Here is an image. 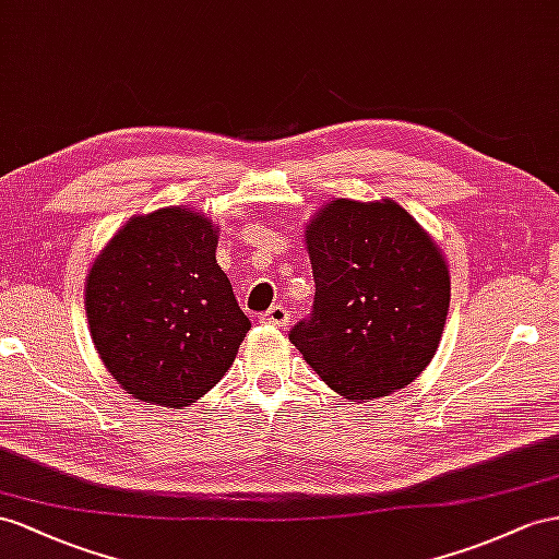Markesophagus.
Wrapping results in <instances>:
<instances>
[{
    "label": "esophagus",
    "mask_w": 559,
    "mask_h": 559,
    "mask_svg": "<svg viewBox=\"0 0 559 559\" xmlns=\"http://www.w3.org/2000/svg\"><path fill=\"white\" fill-rule=\"evenodd\" d=\"M262 323H266V325H274V328H283V325H288L290 323V311L285 309L283 305H274L271 307L269 311H264L262 313V319H260Z\"/></svg>",
    "instance_id": "34e87169"
}]
</instances>
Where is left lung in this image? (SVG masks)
<instances>
[{"label": "left lung", "mask_w": 559, "mask_h": 559, "mask_svg": "<svg viewBox=\"0 0 559 559\" xmlns=\"http://www.w3.org/2000/svg\"><path fill=\"white\" fill-rule=\"evenodd\" d=\"M313 309L290 342L345 399L416 380L439 347L451 278L437 242L394 200L337 198L307 224Z\"/></svg>", "instance_id": "obj_1"}]
</instances>
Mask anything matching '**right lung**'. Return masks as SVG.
Here are the masks:
<instances>
[{"label": "right lung", "mask_w": 559, "mask_h": 559, "mask_svg": "<svg viewBox=\"0 0 559 559\" xmlns=\"http://www.w3.org/2000/svg\"><path fill=\"white\" fill-rule=\"evenodd\" d=\"M191 207L136 214L96 257L84 307L108 373L139 402L181 408L231 368L250 321Z\"/></svg>", "instance_id": "right-lung-1"}]
</instances>
